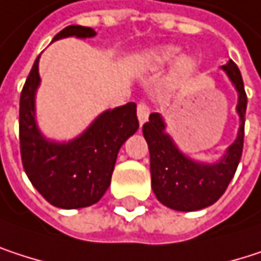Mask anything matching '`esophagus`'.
<instances>
[{"label": "esophagus", "instance_id": "34e87169", "mask_svg": "<svg viewBox=\"0 0 261 261\" xmlns=\"http://www.w3.org/2000/svg\"><path fill=\"white\" fill-rule=\"evenodd\" d=\"M149 114H150V108H149L144 101L138 103V106H137V115H138V120H140V124H141V126L147 121Z\"/></svg>", "mask_w": 261, "mask_h": 261}]
</instances>
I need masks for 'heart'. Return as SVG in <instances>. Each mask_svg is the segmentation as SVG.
<instances>
[{"label": "heart", "mask_w": 261, "mask_h": 261, "mask_svg": "<svg viewBox=\"0 0 261 261\" xmlns=\"http://www.w3.org/2000/svg\"><path fill=\"white\" fill-rule=\"evenodd\" d=\"M178 48L176 47H156L143 51L137 58V65L144 71H158L163 66L170 64L172 61L176 59L178 56ZM197 71V62L192 56H182L179 58L170 69L169 74V85L172 88H178L187 82L192 80V77Z\"/></svg>", "instance_id": "obj_1"}]
</instances>
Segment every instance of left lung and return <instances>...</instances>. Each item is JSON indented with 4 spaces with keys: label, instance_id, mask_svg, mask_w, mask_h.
<instances>
[{
    "label": "left lung",
    "instance_id": "left-lung-1",
    "mask_svg": "<svg viewBox=\"0 0 261 261\" xmlns=\"http://www.w3.org/2000/svg\"><path fill=\"white\" fill-rule=\"evenodd\" d=\"M237 91L236 111L240 118L237 138L216 163H200L184 155L166 130V121L153 112L143 126L150 153L152 190L156 199L176 211H197L213 205L225 193L242 158L245 137L246 92L237 65L229 59L220 66Z\"/></svg>",
    "mask_w": 261,
    "mask_h": 261
}]
</instances>
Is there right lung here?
Instances as JSON below:
<instances>
[{"label": "right lung", "instance_id": "add662e5", "mask_svg": "<svg viewBox=\"0 0 261 261\" xmlns=\"http://www.w3.org/2000/svg\"><path fill=\"white\" fill-rule=\"evenodd\" d=\"M75 36L94 38L89 27L68 25L53 41ZM39 56L25 80L19 100V143L24 170L33 187L58 208L89 206L111 186L117 155L124 141L140 127L137 105L127 103L101 112L79 137L53 141L36 123V91L39 88Z\"/></svg>", "mask_w": 261, "mask_h": 261}]
</instances>
